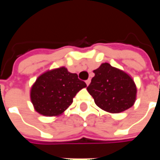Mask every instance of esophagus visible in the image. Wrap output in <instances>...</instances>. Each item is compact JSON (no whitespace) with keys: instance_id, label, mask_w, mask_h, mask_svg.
I'll return each mask as SVG.
<instances>
[{"instance_id":"obj_1","label":"esophagus","mask_w":160,"mask_h":160,"mask_svg":"<svg viewBox=\"0 0 160 160\" xmlns=\"http://www.w3.org/2000/svg\"><path fill=\"white\" fill-rule=\"evenodd\" d=\"M86 83H87V86H89V84L91 83V80H90V79H88V80H86Z\"/></svg>"}]
</instances>
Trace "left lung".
Segmentation results:
<instances>
[{
    "instance_id": "left-lung-1",
    "label": "left lung",
    "mask_w": 160,
    "mask_h": 160,
    "mask_svg": "<svg viewBox=\"0 0 160 160\" xmlns=\"http://www.w3.org/2000/svg\"><path fill=\"white\" fill-rule=\"evenodd\" d=\"M95 76L87 89L103 111L120 113L134 105L137 88L133 78L107 62L93 70Z\"/></svg>"
}]
</instances>
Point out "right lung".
Masks as SVG:
<instances>
[{
    "mask_svg": "<svg viewBox=\"0 0 160 160\" xmlns=\"http://www.w3.org/2000/svg\"><path fill=\"white\" fill-rule=\"evenodd\" d=\"M87 84L65 67L48 70L37 78L30 91L34 110L44 117H58L73 103V98Z\"/></svg>",
    "mask_w": 160,
    "mask_h": 160,
    "instance_id": "1",
    "label": "right lung"
}]
</instances>
